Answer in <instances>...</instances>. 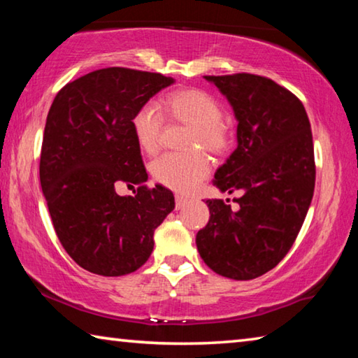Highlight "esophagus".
<instances>
[{"label":"esophagus","mask_w":358,"mask_h":358,"mask_svg":"<svg viewBox=\"0 0 358 358\" xmlns=\"http://www.w3.org/2000/svg\"><path fill=\"white\" fill-rule=\"evenodd\" d=\"M187 203H189V201H187V199L181 197V196H177V197H175V207H177L178 210H180V208H185Z\"/></svg>","instance_id":"obj_1"}]
</instances>
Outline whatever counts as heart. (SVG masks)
<instances>
[{
	"instance_id": "obj_1",
	"label": "heart",
	"mask_w": 358,
	"mask_h": 358,
	"mask_svg": "<svg viewBox=\"0 0 358 358\" xmlns=\"http://www.w3.org/2000/svg\"><path fill=\"white\" fill-rule=\"evenodd\" d=\"M161 112L169 120L189 126L187 147H202L213 156L227 153L232 145V129L221 118L222 108L213 96L197 88H183L169 93L161 101ZM132 132L142 151L153 155L159 148L162 115L153 104L137 108L132 117ZM157 183L178 192H189L210 173L208 157L202 151L166 153L151 164Z\"/></svg>"
}]
</instances>
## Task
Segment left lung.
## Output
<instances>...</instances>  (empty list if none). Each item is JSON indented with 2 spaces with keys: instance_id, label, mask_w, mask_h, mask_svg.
<instances>
[{
  "instance_id": "left-lung-1",
  "label": "left lung",
  "mask_w": 358,
  "mask_h": 358,
  "mask_svg": "<svg viewBox=\"0 0 358 358\" xmlns=\"http://www.w3.org/2000/svg\"><path fill=\"white\" fill-rule=\"evenodd\" d=\"M205 78L226 96L238 121L237 148L213 183L222 192L241 191V197L237 210L208 199L210 220L196 245L215 273L254 280L289 252L311 205V124L301 101L271 78L246 72Z\"/></svg>"
}]
</instances>
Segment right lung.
Instances as JSON below:
<instances>
[{
	"label": "right lung",
	"instance_id": "obj_1",
	"mask_svg": "<svg viewBox=\"0 0 358 358\" xmlns=\"http://www.w3.org/2000/svg\"><path fill=\"white\" fill-rule=\"evenodd\" d=\"M172 83L157 72L106 68L64 85L52 102L39 162L42 192L66 252L92 273L141 268L153 251L155 229L175 208L172 191L145 185L131 124L137 108ZM123 184L137 185L136 196H120Z\"/></svg>",
	"mask_w": 358,
	"mask_h": 358
}]
</instances>
